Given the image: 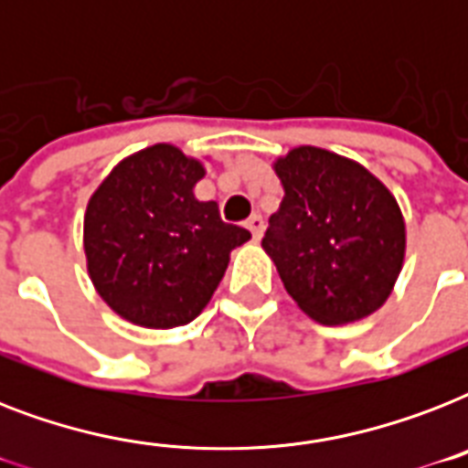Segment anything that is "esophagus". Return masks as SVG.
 <instances>
[{
  "label": "esophagus",
  "mask_w": 468,
  "mask_h": 468,
  "mask_svg": "<svg viewBox=\"0 0 468 468\" xmlns=\"http://www.w3.org/2000/svg\"><path fill=\"white\" fill-rule=\"evenodd\" d=\"M245 228H248L250 233H252V238H255V240H260L264 233V218L262 216H250L248 223H245Z\"/></svg>",
  "instance_id": "34e87169"
}]
</instances>
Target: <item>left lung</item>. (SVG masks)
<instances>
[{
	"instance_id": "left-lung-1",
	"label": "left lung",
	"mask_w": 468,
	"mask_h": 468,
	"mask_svg": "<svg viewBox=\"0 0 468 468\" xmlns=\"http://www.w3.org/2000/svg\"><path fill=\"white\" fill-rule=\"evenodd\" d=\"M284 198L262 238L296 306L320 325L384 306L406 257V220L359 162L301 145L274 162Z\"/></svg>"
}]
</instances>
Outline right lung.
<instances>
[{
    "label": "right lung",
    "mask_w": 468,
    "mask_h": 468,
    "mask_svg": "<svg viewBox=\"0 0 468 468\" xmlns=\"http://www.w3.org/2000/svg\"><path fill=\"white\" fill-rule=\"evenodd\" d=\"M204 162L157 143L123 157L84 213L87 271L99 296L141 327L186 325L226 274L250 230L223 223L216 201L194 186Z\"/></svg>",
    "instance_id": "add662e5"
}]
</instances>
